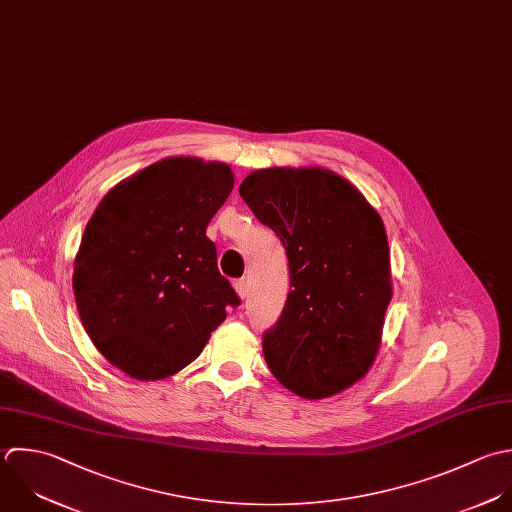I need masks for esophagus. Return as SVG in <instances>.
<instances>
[{"instance_id":"34e87169","label":"esophagus","mask_w":512,"mask_h":512,"mask_svg":"<svg viewBox=\"0 0 512 512\" xmlns=\"http://www.w3.org/2000/svg\"><path fill=\"white\" fill-rule=\"evenodd\" d=\"M233 285H235V291L239 293V297L245 299V295H247V281L245 279H237Z\"/></svg>"}]
</instances>
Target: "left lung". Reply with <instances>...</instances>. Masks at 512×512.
<instances>
[{"instance_id": "8db88e82", "label": "left lung", "mask_w": 512, "mask_h": 512, "mask_svg": "<svg viewBox=\"0 0 512 512\" xmlns=\"http://www.w3.org/2000/svg\"><path fill=\"white\" fill-rule=\"evenodd\" d=\"M239 193L289 261L283 313L263 333L271 373L305 399L341 393L373 365L393 295L379 213L349 181L317 167L253 171Z\"/></svg>"}]
</instances>
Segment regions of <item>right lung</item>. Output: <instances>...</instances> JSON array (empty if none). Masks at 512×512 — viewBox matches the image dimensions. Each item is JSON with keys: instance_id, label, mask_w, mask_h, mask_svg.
<instances>
[{"instance_id": "add662e5", "label": "right lung", "mask_w": 512, "mask_h": 512, "mask_svg": "<svg viewBox=\"0 0 512 512\" xmlns=\"http://www.w3.org/2000/svg\"><path fill=\"white\" fill-rule=\"evenodd\" d=\"M231 189L227 165L169 157L115 185L89 219L73 269L77 311L129 377L181 371L239 307L205 235Z\"/></svg>"}]
</instances>
